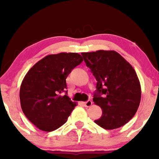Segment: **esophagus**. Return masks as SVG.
Here are the masks:
<instances>
[{
    "label": "esophagus",
    "instance_id": "1",
    "mask_svg": "<svg viewBox=\"0 0 159 159\" xmlns=\"http://www.w3.org/2000/svg\"><path fill=\"white\" fill-rule=\"evenodd\" d=\"M83 104H84V106L86 107H89L93 104V102L91 100H88L87 102H83Z\"/></svg>",
    "mask_w": 159,
    "mask_h": 159
}]
</instances>
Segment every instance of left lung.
<instances>
[{
    "mask_svg": "<svg viewBox=\"0 0 159 159\" xmlns=\"http://www.w3.org/2000/svg\"><path fill=\"white\" fill-rule=\"evenodd\" d=\"M81 55L98 81L93 102L101 107L102 115L95 123L107 130L124 125L135 114L141 99L140 83L133 67L114 50Z\"/></svg>",
    "mask_w": 159,
    "mask_h": 159,
    "instance_id": "left-lung-1",
    "label": "left lung"
}]
</instances>
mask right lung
Segmentation results:
<instances>
[{
  "label": "right lung",
  "mask_w": 159,
  "mask_h": 159,
  "mask_svg": "<svg viewBox=\"0 0 159 159\" xmlns=\"http://www.w3.org/2000/svg\"><path fill=\"white\" fill-rule=\"evenodd\" d=\"M83 60L79 53L47 55L24 78L20 90L21 109L40 130H55L66 122L76 104L66 95V79ZM63 92L66 95L61 96Z\"/></svg>",
  "instance_id": "obj_1"
}]
</instances>
